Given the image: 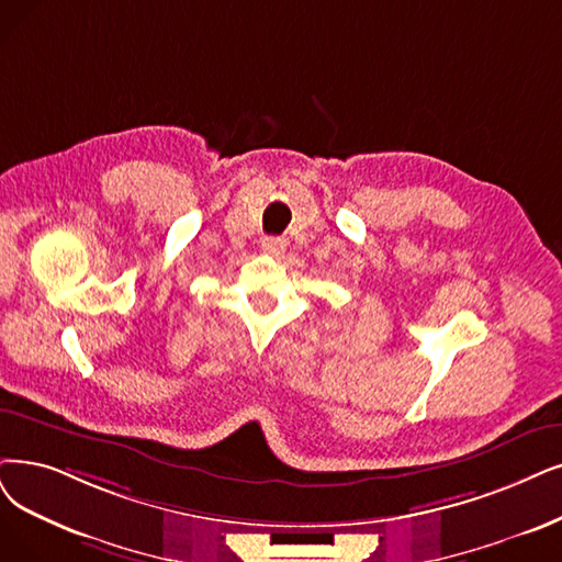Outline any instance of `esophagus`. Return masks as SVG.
I'll use <instances>...</instances> for the list:
<instances>
[{
	"label": "esophagus",
	"instance_id": "1",
	"mask_svg": "<svg viewBox=\"0 0 562 562\" xmlns=\"http://www.w3.org/2000/svg\"><path fill=\"white\" fill-rule=\"evenodd\" d=\"M260 246H262V251H265V254H269V256H279V254H283V251H285V239H281V237H262Z\"/></svg>",
	"mask_w": 562,
	"mask_h": 562
}]
</instances>
